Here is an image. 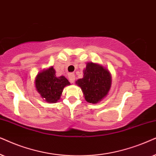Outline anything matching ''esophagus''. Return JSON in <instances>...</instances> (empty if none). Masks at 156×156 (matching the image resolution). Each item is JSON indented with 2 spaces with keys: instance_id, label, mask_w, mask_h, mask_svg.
I'll return each mask as SVG.
<instances>
[{
  "instance_id": "1",
  "label": "esophagus",
  "mask_w": 156,
  "mask_h": 156,
  "mask_svg": "<svg viewBox=\"0 0 156 156\" xmlns=\"http://www.w3.org/2000/svg\"><path fill=\"white\" fill-rule=\"evenodd\" d=\"M68 79L71 83H73L75 82V75L73 73H70L68 75Z\"/></svg>"
}]
</instances>
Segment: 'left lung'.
I'll return each instance as SVG.
<instances>
[{
  "label": "left lung",
  "mask_w": 156,
  "mask_h": 156,
  "mask_svg": "<svg viewBox=\"0 0 156 156\" xmlns=\"http://www.w3.org/2000/svg\"><path fill=\"white\" fill-rule=\"evenodd\" d=\"M76 84L81 88L87 102L95 104L108 94L112 84L111 74L101 64L88 62L83 70V77L77 80Z\"/></svg>",
  "instance_id": "8db88e82"
}]
</instances>
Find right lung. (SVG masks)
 Wrapping results in <instances>:
<instances>
[{
	"label": "right lung",
	"mask_w": 156,
	"mask_h": 156,
	"mask_svg": "<svg viewBox=\"0 0 156 156\" xmlns=\"http://www.w3.org/2000/svg\"><path fill=\"white\" fill-rule=\"evenodd\" d=\"M36 89L45 102L55 103L61 99L65 87L70 85L65 76L57 77L53 66L39 72L35 78Z\"/></svg>",
	"instance_id": "obj_1"
}]
</instances>
